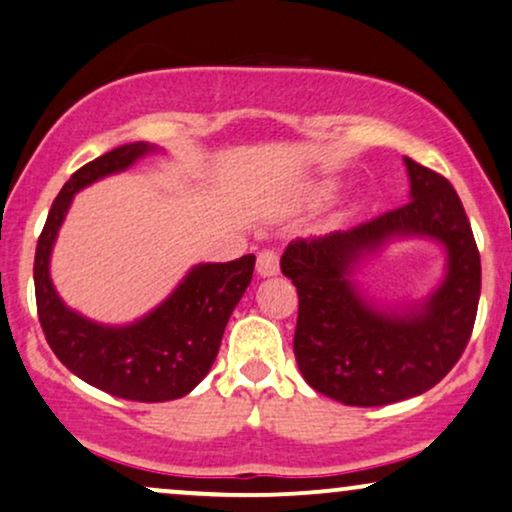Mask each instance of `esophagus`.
<instances>
[{"label":"esophagus","mask_w":512,"mask_h":512,"mask_svg":"<svg viewBox=\"0 0 512 512\" xmlns=\"http://www.w3.org/2000/svg\"><path fill=\"white\" fill-rule=\"evenodd\" d=\"M257 274L264 278L278 274V252L262 250L260 255H257Z\"/></svg>","instance_id":"esophagus-1"}]
</instances>
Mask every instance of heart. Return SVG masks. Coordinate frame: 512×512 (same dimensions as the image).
I'll return each instance as SVG.
<instances>
[{"label":"heart","mask_w":512,"mask_h":512,"mask_svg":"<svg viewBox=\"0 0 512 512\" xmlns=\"http://www.w3.org/2000/svg\"><path fill=\"white\" fill-rule=\"evenodd\" d=\"M335 193V181H319V184H314L312 189H309V198L316 200V203H321V200H328Z\"/></svg>","instance_id":"1"}]
</instances>
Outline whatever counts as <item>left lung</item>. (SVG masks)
Instances as JSON below:
<instances>
[{
	"instance_id": "left-lung-1",
	"label": "left lung",
	"mask_w": 512,
	"mask_h": 512,
	"mask_svg": "<svg viewBox=\"0 0 512 512\" xmlns=\"http://www.w3.org/2000/svg\"><path fill=\"white\" fill-rule=\"evenodd\" d=\"M404 165L409 203L349 231L300 238L281 257L300 297L293 349L302 378L347 406H385L428 392L461 359L475 326L482 267L461 198L442 174L411 158ZM406 237L443 245V281L418 303L371 301L353 274Z\"/></svg>"
}]
</instances>
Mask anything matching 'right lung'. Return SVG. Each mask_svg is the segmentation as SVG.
I'll return each instance as SVG.
<instances>
[{
    "mask_svg": "<svg viewBox=\"0 0 512 512\" xmlns=\"http://www.w3.org/2000/svg\"><path fill=\"white\" fill-rule=\"evenodd\" d=\"M155 151L160 148L134 141L80 167L51 205L35 252L37 314L49 347L84 383L132 401L179 399L210 373L229 316L255 269V255L196 264L158 307L125 326L87 319L58 297L49 262L75 193Z\"/></svg>",
    "mask_w": 512,
    "mask_h": 512,
    "instance_id": "obj_1",
    "label": "right lung"
}]
</instances>
